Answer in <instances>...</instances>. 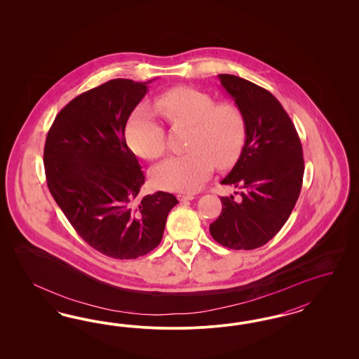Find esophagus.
I'll use <instances>...</instances> for the list:
<instances>
[{
    "label": "esophagus",
    "mask_w": 359,
    "mask_h": 359,
    "mask_svg": "<svg viewBox=\"0 0 359 359\" xmlns=\"http://www.w3.org/2000/svg\"><path fill=\"white\" fill-rule=\"evenodd\" d=\"M179 197V200L180 201H189V200H194L195 198V196L194 195H188V194H180V195L177 196Z\"/></svg>",
    "instance_id": "34e87169"
}]
</instances>
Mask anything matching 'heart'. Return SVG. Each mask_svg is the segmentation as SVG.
Wrapping results in <instances>:
<instances>
[{
  "label": "heart",
  "mask_w": 359,
  "mask_h": 359,
  "mask_svg": "<svg viewBox=\"0 0 359 359\" xmlns=\"http://www.w3.org/2000/svg\"><path fill=\"white\" fill-rule=\"evenodd\" d=\"M152 107L172 128L189 126L187 150L151 171L154 184L167 191L195 192L212 174L215 164L228 167L238 158L246 140V120L234 102H217L198 89L175 87L161 93ZM149 107H140L126 126L131 150L156 159L165 150V130Z\"/></svg>",
  "instance_id": "1"
}]
</instances>
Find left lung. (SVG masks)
<instances>
[{
  "label": "left lung",
  "instance_id": "8db88e82",
  "mask_svg": "<svg viewBox=\"0 0 359 359\" xmlns=\"http://www.w3.org/2000/svg\"><path fill=\"white\" fill-rule=\"evenodd\" d=\"M242 109L246 140L238 161L221 184L242 189L219 197L222 210L209 231L233 250L261 248L283 228L299 198L304 159L302 142L282 104L269 90L242 77L218 75Z\"/></svg>",
  "mask_w": 359,
  "mask_h": 359
}]
</instances>
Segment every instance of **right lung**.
Returning <instances> with one entry per match:
<instances>
[{"label":"right lung","mask_w":359,"mask_h":359,"mask_svg":"<svg viewBox=\"0 0 359 359\" xmlns=\"http://www.w3.org/2000/svg\"><path fill=\"white\" fill-rule=\"evenodd\" d=\"M149 83L114 79L81 93L55 117L44 144L46 179L56 204L90 248L116 259L154 250L179 203L162 191L140 197L144 175L125 140Z\"/></svg>","instance_id":"obj_1"}]
</instances>
